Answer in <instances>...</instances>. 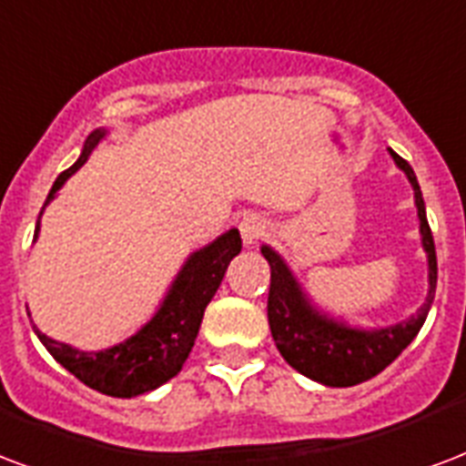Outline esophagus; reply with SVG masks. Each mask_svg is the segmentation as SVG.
<instances>
[{"label": "esophagus", "instance_id": "esophagus-1", "mask_svg": "<svg viewBox=\"0 0 466 466\" xmlns=\"http://www.w3.org/2000/svg\"><path fill=\"white\" fill-rule=\"evenodd\" d=\"M266 222L258 215H247V218L239 222V232H241V241L251 247V244H257L261 237H264Z\"/></svg>", "mask_w": 466, "mask_h": 466}]
</instances>
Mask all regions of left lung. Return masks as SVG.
<instances>
[{
  "mask_svg": "<svg viewBox=\"0 0 466 466\" xmlns=\"http://www.w3.org/2000/svg\"><path fill=\"white\" fill-rule=\"evenodd\" d=\"M390 151V148H389ZM406 177L410 180L415 195V208L420 219L422 248L428 254V298L415 315L381 329L350 328L339 319L328 318L310 305L308 296L300 289L289 264L283 261L279 251L271 247H261V254L271 266V289H268V325H271L273 342L279 347L280 357L290 367L300 371L312 381L325 386H357L369 381L371 376L381 374L390 361L413 342L420 332L422 322L431 312L435 286H438V257H435V241H432L431 225L425 218V202H422L420 186L413 168L406 158L390 151Z\"/></svg>",
  "mask_w": 466,
  "mask_h": 466,
  "instance_id": "1",
  "label": "left lung"
}]
</instances>
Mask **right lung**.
<instances>
[{"label": "right lung", "instance_id": "1", "mask_svg": "<svg viewBox=\"0 0 466 466\" xmlns=\"http://www.w3.org/2000/svg\"><path fill=\"white\" fill-rule=\"evenodd\" d=\"M105 134L106 129H95L87 137L80 158L56 177L51 193L44 202V209L56 198L67 177L87 161L92 148L105 138ZM44 209H41V215H44ZM41 215H38L34 237H38ZM239 251V229H229L212 244L190 254L154 318L148 319L137 335H131L129 339L115 344L109 350L80 351L70 344L51 339L41 329L34 328L35 335L44 342L46 350L51 351L53 360L58 361L60 367H66L76 379H80L85 386H90L105 396H115V399H134V396L148 393L183 369L187 354L193 350L198 329H200L205 308L218 293L229 261Z\"/></svg>", "mask_w": 466, "mask_h": 466}]
</instances>
